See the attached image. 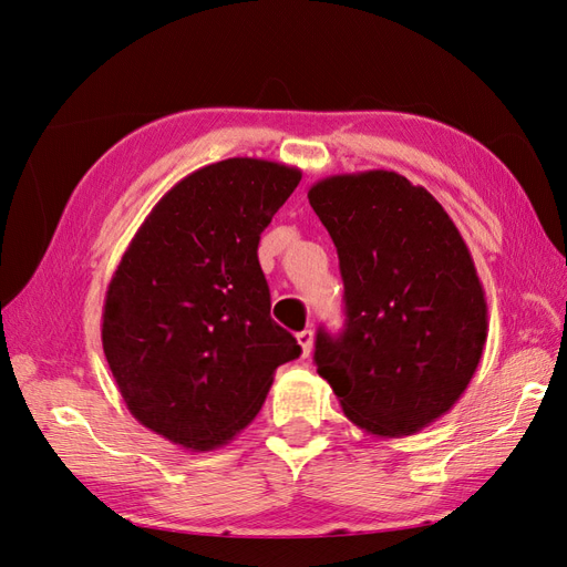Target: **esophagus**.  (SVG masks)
Listing matches in <instances>:
<instances>
[{"label": "esophagus", "mask_w": 567, "mask_h": 567, "mask_svg": "<svg viewBox=\"0 0 567 567\" xmlns=\"http://www.w3.org/2000/svg\"><path fill=\"white\" fill-rule=\"evenodd\" d=\"M298 346L302 350V357L312 354V346H315V333L310 329H305L298 333Z\"/></svg>", "instance_id": "esophagus-1"}]
</instances>
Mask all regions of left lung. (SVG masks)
Returning <instances> with one entry per match:
<instances>
[{"label": "left lung", "instance_id": "obj_1", "mask_svg": "<svg viewBox=\"0 0 567 567\" xmlns=\"http://www.w3.org/2000/svg\"><path fill=\"white\" fill-rule=\"evenodd\" d=\"M307 198L336 244L348 315L338 338L317 333V371L362 431L414 435L458 402L485 350L471 250L435 196L392 169L323 177Z\"/></svg>", "mask_w": 567, "mask_h": 567}]
</instances>
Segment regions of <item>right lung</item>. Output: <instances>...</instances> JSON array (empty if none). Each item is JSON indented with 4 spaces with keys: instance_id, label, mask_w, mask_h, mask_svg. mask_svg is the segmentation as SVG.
Returning <instances> with one entry per match:
<instances>
[{
    "instance_id": "right-lung-1",
    "label": "right lung",
    "mask_w": 567,
    "mask_h": 567,
    "mask_svg": "<svg viewBox=\"0 0 567 567\" xmlns=\"http://www.w3.org/2000/svg\"><path fill=\"white\" fill-rule=\"evenodd\" d=\"M302 179L298 167L227 158L153 205L113 271L101 342L130 414L192 452L234 440L274 371L300 357L269 317L257 244Z\"/></svg>"
}]
</instances>
